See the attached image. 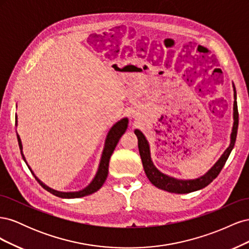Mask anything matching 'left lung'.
Returning a JSON list of instances; mask_svg holds the SVG:
<instances>
[{
	"label": "left lung",
	"mask_w": 249,
	"mask_h": 249,
	"mask_svg": "<svg viewBox=\"0 0 249 249\" xmlns=\"http://www.w3.org/2000/svg\"><path fill=\"white\" fill-rule=\"evenodd\" d=\"M233 87V124L232 130L231 134V143L229 147L224 150V153L221 155V157L218 159V161L211 167L210 170H208L205 175L194 178V179H179L169 177L167 175H164L158 169L153 161L152 157H150V149L149 144L143 133L139 130H135V134L138 138V148L139 154L141 157V161L143 168H144L145 175L149 182L154 186H156L159 189L168 191L171 193H178V194H184V193H190L193 191H197L202 189V188L207 187L209 184H211L213 180L219 175V172L223 168L225 162H227L228 158L236 142L237 137V131H238V124H239V114H238V106H237V93L235 85L232 84Z\"/></svg>",
	"instance_id": "1"
}]
</instances>
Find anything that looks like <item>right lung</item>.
I'll return each instance as SVG.
<instances>
[{
    "label": "right lung",
    "mask_w": 249,
    "mask_h": 249,
    "mask_svg": "<svg viewBox=\"0 0 249 249\" xmlns=\"http://www.w3.org/2000/svg\"><path fill=\"white\" fill-rule=\"evenodd\" d=\"M127 124H129V119L126 117L120 119L119 122H117L114 125H113L110 131L108 132V135L106 137V141H105V146L103 149V154H102V158H101V162L99 165V168H97L96 171V175L93 178V179L91 180V183H90L87 187H85L84 189H82L80 191H76V192H61V191H57L52 189L49 186H47L46 184H43L41 180L35 176V173L32 171L31 167L28 165V162L26 160V158L22 154V144H21V140L18 135V145H19V149H20V153H21V157L22 159H24L25 163L27 164L28 168L30 169V171L32 172V175L34 176L35 179L37 180L40 184V186L42 188H44L47 191H49L50 193L56 195L58 197H61V198H78V197H83V196H87V195L92 194L94 192H96L97 190L100 189V188L104 185L105 180H106L107 177H108V169H109V161H110V158L114 152V149L117 145V143L120 139V137L123 136L124 133L126 131V127H127ZM16 125H18V116H16Z\"/></svg>",
    "instance_id": "1"
}]
</instances>
